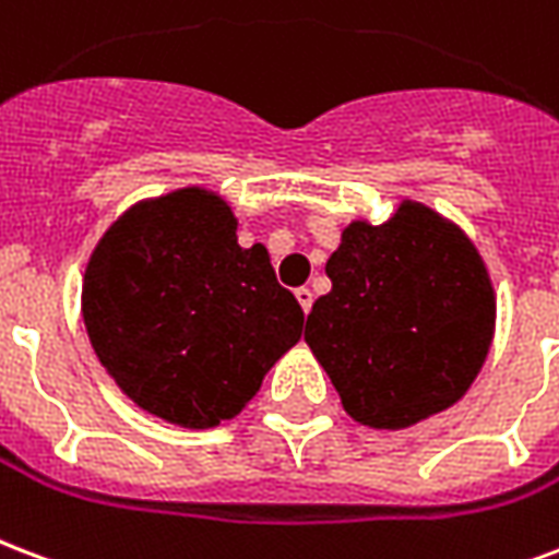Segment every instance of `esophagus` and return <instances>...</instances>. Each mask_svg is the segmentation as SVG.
<instances>
[{"label": "esophagus", "instance_id": "obj_1", "mask_svg": "<svg viewBox=\"0 0 559 559\" xmlns=\"http://www.w3.org/2000/svg\"><path fill=\"white\" fill-rule=\"evenodd\" d=\"M296 298H298V305H301V310H305V313H310V308H313V293H310L308 287H298Z\"/></svg>", "mask_w": 559, "mask_h": 559}]
</instances>
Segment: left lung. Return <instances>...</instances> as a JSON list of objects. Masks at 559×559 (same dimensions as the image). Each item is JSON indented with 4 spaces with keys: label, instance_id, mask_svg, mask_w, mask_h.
<instances>
[{
    "label": "left lung",
    "instance_id": "obj_1",
    "mask_svg": "<svg viewBox=\"0 0 559 559\" xmlns=\"http://www.w3.org/2000/svg\"><path fill=\"white\" fill-rule=\"evenodd\" d=\"M325 272L305 343L352 419L402 431L468 393L496 336V289L457 223L402 199L386 223H348Z\"/></svg>",
    "mask_w": 559,
    "mask_h": 559
}]
</instances>
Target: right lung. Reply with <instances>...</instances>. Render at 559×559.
<instances>
[{
  "instance_id": "obj_1",
  "label": "right lung",
  "mask_w": 559,
  "mask_h": 559,
  "mask_svg": "<svg viewBox=\"0 0 559 559\" xmlns=\"http://www.w3.org/2000/svg\"><path fill=\"white\" fill-rule=\"evenodd\" d=\"M81 319L119 390L157 419L204 431L234 419L301 340V305L261 242L207 187L131 204L96 242Z\"/></svg>"
}]
</instances>
